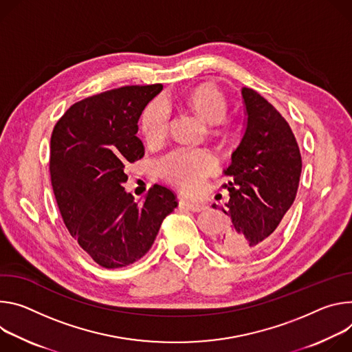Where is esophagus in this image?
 I'll return each instance as SVG.
<instances>
[{
	"mask_svg": "<svg viewBox=\"0 0 352 352\" xmlns=\"http://www.w3.org/2000/svg\"><path fill=\"white\" fill-rule=\"evenodd\" d=\"M180 206L188 211H192V212H199V211H203L206 208L204 204H200V203H192V201H187V200H180Z\"/></svg>",
	"mask_w": 352,
	"mask_h": 352,
	"instance_id": "1",
	"label": "esophagus"
}]
</instances>
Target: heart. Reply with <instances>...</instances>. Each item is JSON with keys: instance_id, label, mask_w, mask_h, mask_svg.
Listing matches in <instances>:
<instances>
[{"instance_id": "obj_1", "label": "heart", "mask_w": 352, "mask_h": 352, "mask_svg": "<svg viewBox=\"0 0 352 352\" xmlns=\"http://www.w3.org/2000/svg\"><path fill=\"white\" fill-rule=\"evenodd\" d=\"M183 104L208 124L214 135H226L230 131L232 122L225 114L228 102L225 95L214 85L203 84L188 89L183 96ZM170 109L161 100L149 102L141 114V131L151 144L165 140L169 131ZM162 177L183 191H196L201 187L204 179L214 172L215 161L203 149L179 148L158 162Z\"/></svg>"}]
</instances>
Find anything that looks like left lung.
<instances>
[{"label": "left lung", "instance_id": "8db88e82", "mask_svg": "<svg viewBox=\"0 0 352 352\" xmlns=\"http://www.w3.org/2000/svg\"><path fill=\"white\" fill-rule=\"evenodd\" d=\"M246 130L223 170L229 225L217 236L219 253L243 257L268 246L294 204L302 172L295 135L281 113L250 88H242ZM214 208L218 206L214 204Z\"/></svg>", "mask_w": 352, "mask_h": 352}]
</instances>
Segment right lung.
<instances>
[{
    "label": "right lung",
    "instance_id": "1",
    "mask_svg": "<svg viewBox=\"0 0 352 352\" xmlns=\"http://www.w3.org/2000/svg\"><path fill=\"white\" fill-rule=\"evenodd\" d=\"M161 84L106 91L74 103L50 140V177L63 221L99 265L120 268L151 249L176 194L153 184L135 203L122 186L126 165L144 156L138 119Z\"/></svg>",
    "mask_w": 352,
    "mask_h": 352
}]
</instances>
